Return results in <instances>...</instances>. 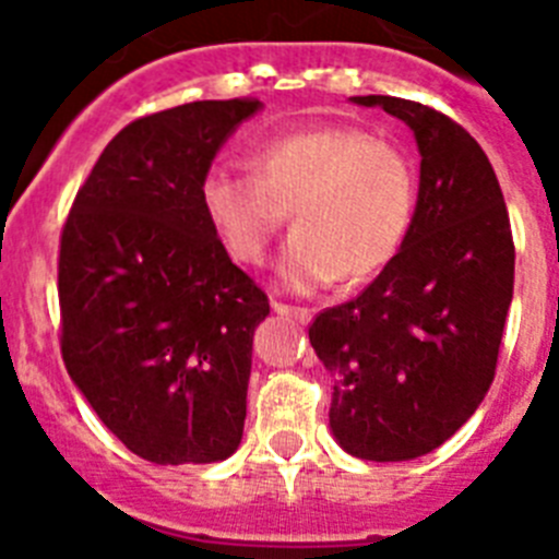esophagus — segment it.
Wrapping results in <instances>:
<instances>
[{
	"label": "esophagus",
	"mask_w": 559,
	"mask_h": 559,
	"mask_svg": "<svg viewBox=\"0 0 559 559\" xmlns=\"http://www.w3.org/2000/svg\"><path fill=\"white\" fill-rule=\"evenodd\" d=\"M273 309L278 314H286V318H295L298 323H307L309 318H312V312H309L307 307H293V304H284V300L273 298Z\"/></svg>",
	"instance_id": "obj_1"
}]
</instances>
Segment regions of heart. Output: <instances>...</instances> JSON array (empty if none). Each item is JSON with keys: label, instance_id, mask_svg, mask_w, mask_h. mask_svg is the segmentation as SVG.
<instances>
[{"label": "heart", "instance_id": "heart-1", "mask_svg": "<svg viewBox=\"0 0 559 559\" xmlns=\"http://www.w3.org/2000/svg\"><path fill=\"white\" fill-rule=\"evenodd\" d=\"M250 171H205L199 207L245 266L264 264L289 213L295 236L281 259V284L295 293L382 273L414 225V165L400 145L357 126L264 140L252 148Z\"/></svg>", "mask_w": 559, "mask_h": 559}]
</instances>
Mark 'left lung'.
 <instances>
[{"mask_svg": "<svg viewBox=\"0 0 559 559\" xmlns=\"http://www.w3.org/2000/svg\"><path fill=\"white\" fill-rule=\"evenodd\" d=\"M354 104L414 129L419 202L396 259L357 298L323 309L309 343L334 377L329 425L340 448L407 461L444 444L492 385L514 286L512 225L464 126L391 95Z\"/></svg>", "mask_w": 559, "mask_h": 559, "instance_id": "obj_1", "label": "left lung"}]
</instances>
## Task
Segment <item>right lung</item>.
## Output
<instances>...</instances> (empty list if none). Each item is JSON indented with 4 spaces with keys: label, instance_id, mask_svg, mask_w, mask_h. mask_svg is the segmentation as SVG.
Wrapping results in <instances>:
<instances>
[{
    "label": "right lung",
    "instance_id": "right-lung-1",
    "mask_svg": "<svg viewBox=\"0 0 559 559\" xmlns=\"http://www.w3.org/2000/svg\"><path fill=\"white\" fill-rule=\"evenodd\" d=\"M255 98L193 100L120 129L78 188L58 247L61 357L95 414L154 464L239 448L252 332L270 300L199 207Z\"/></svg>",
    "mask_w": 559,
    "mask_h": 559
}]
</instances>
